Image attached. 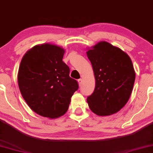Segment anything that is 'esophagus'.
I'll return each mask as SVG.
<instances>
[{"mask_svg":"<svg viewBox=\"0 0 153 153\" xmlns=\"http://www.w3.org/2000/svg\"><path fill=\"white\" fill-rule=\"evenodd\" d=\"M78 85L80 86V85H82V79H78Z\"/></svg>","mask_w":153,"mask_h":153,"instance_id":"1","label":"esophagus"}]
</instances>
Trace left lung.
<instances>
[{
    "label": "left lung",
    "instance_id": "1",
    "mask_svg": "<svg viewBox=\"0 0 153 153\" xmlns=\"http://www.w3.org/2000/svg\"><path fill=\"white\" fill-rule=\"evenodd\" d=\"M94 73L96 86L87 97L96 115H110L125 106L135 81V71L127 53L105 41L98 42L87 52Z\"/></svg>",
    "mask_w": 153,
    "mask_h": 153
}]
</instances>
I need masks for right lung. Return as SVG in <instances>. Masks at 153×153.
I'll return each mask as SVG.
<instances>
[{
    "label": "right lung",
    "mask_w": 153,
    "mask_h": 153,
    "mask_svg": "<svg viewBox=\"0 0 153 153\" xmlns=\"http://www.w3.org/2000/svg\"><path fill=\"white\" fill-rule=\"evenodd\" d=\"M65 50L49 43L38 45L24 54L18 72L22 97L32 111L42 117L57 118L66 113L78 82L69 76L62 61Z\"/></svg>",
    "instance_id": "1"
}]
</instances>
